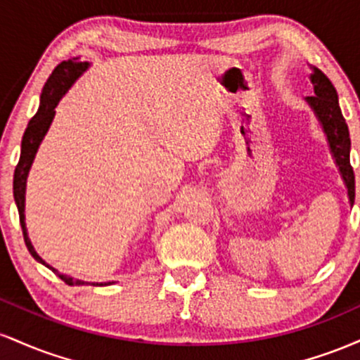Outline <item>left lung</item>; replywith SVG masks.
Instances as JSON below:
<instances>
[{"instance_id": "obj_1", "label": "left lung", "mask_w": 360, "mask_h": 360, "mask_svg": "<svg viewBox=\"0 0 360 360\" xmlns=\"http://www.w3.org/2000/svg\"><path fill=\"white\" fill-rule=\"evenodd\" d=\"M309 69H311L309 81L313 84L315 96H307L304 101L308 103L318 123L321 125L326 142H328L330 154H332L333 162L338 167V172H340L342 181L347 188L349 203L352 206L355 200V177L352 166H350L349 127H347L340 105H338L337 89L333 88L332 82L320 69L313 68V65H309Z\"/></svg>"}]
</instances>
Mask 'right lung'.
Returning <instances> with one entry per match:
<instances>
[{
	"label": "right lung",
	"instance_id": "add662e5",
	"mask_svg": "<svg viewBox=\"0 0 360 360\" xmlns=\"http://www.w3.org/2000/svg\"><path fill=\"white\" fill-rule=\"evenodd\" d=\"M89 62L81 60V57H72L69 60H62L56 69H53L51 76H49L47 82H45L42 93H40V105L39 110H37L35 117L28 122L27 130H25L23 139H22V150H20V160L18 166L15 169L13 176V196L16 208H18L20 214V223H22L23 230V238L25 243H27V249L32 254L37 262L44 264L45 267L52 269L59 278L64 281L69 286H82V284H93V286H106V284L111 283H86V281L74 279L71 276L60 274L56 267H52L51 264H47L45 260L37 254L35 247L32 245L30 238H28L27 232V223H25V193H27V179L28 172H30L32 164H34V159L37 155V150H39L40 143L45 135H47L49 128L52 125V120L56 117V106L59 105L65 93L71 89V86L76 82L79 77L89 69Z\"/></svg>",
	"mask_w": 360,
	"mask_h": 360
}]
</instances>
